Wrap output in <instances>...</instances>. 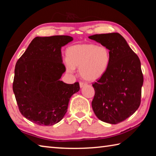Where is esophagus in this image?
Segmentation results:
<instances>
[{
    "instance_id": "esophagus-1",
    "label": "esophagus",
    "mask_w": 156,
    "mask_h": 156,
    "mask_svg": "<svg viewBox=\"0 0 156 156\" xmlns=\"http://www.w3.org/2000/svg\"><path fill=\"white\" fill-rule=\"evenodd\" d=\"M87 83H84V82H80V87H84V85H87Z\"/></svg>"
}]
</instances>
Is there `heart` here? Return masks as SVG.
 <instances>
[{
    "instance_id": "b5f03b06",
    "label": "heart",
    "mask_w": 156,
    "mask_h": 156,
    "mask_svg": "<svg viewBox=\"0 0 156 156\" xmlns=\"http://www.w3.org/2000/svg\"><path fill=\"white\" fill-rule=\"evenodd\" d=\"M65 64L69 72L79 68L81 77L86 80L94 81L100 78L109 67L111 54L108 47L95 44H78L67 50Z\"/></svg>"
}]
</instances>
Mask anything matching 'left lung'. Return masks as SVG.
<instances>
[{"label": "left lung", "mask_w": 156, "mask_h": 156, "mask_svg": "<svg viewBox=\"0 0 156 156\" xmlns=\"http://www.w3.org/2000/svg\"><path fill=\"white\" fill-rule=\"evenodd\" d=\"M89 38L108 47L111 54L107 72L92 84V109L98 119L115 125L133 115L140 105L144 81L140 60L120 34H95Z\"/></svg>", "instance_id": "left-lung-1"}]
</instances>
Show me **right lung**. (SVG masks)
Masks as SVG:
<instances>
[{
    "label": "right lung",
    "instance_id": "obj_1",
    "mask_svg": "<svg viewBox=\"0 0 156 156\" xmlns=\"http://www.w3.org/2000/svg\"><path fill=\"white\" fill-rule=\"evenodd\" d=\"M72 40L69 36L36 37L16 64L13 91L18 109L36 125L61 120L70 98L80 90L78 82L59 80L66 70L60 49Z\"/></svg>",
    "mask_w": 156,
    "mask_h": 156
}]
</instances>
